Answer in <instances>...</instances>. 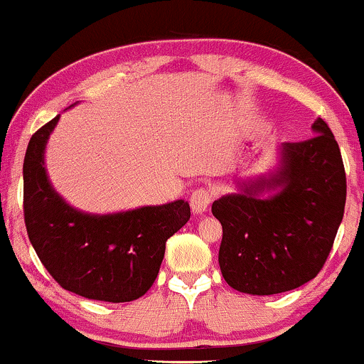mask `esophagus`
<instances>
[{"mask_svg":"<svg viewBox=\"0 0 364 364\" xmlns=\"http://www.w3.org/2000/svg\"><path fill=\"white\" fill-rule=\"evenodd\" d=\"M210 200H213V194L208 189H196L191 196V208L196 214H203L208 210Z\"/></svg>","mask_w":364,"mask_h":364,"instance_id":"1","label":"esophagus"}]
</instances>
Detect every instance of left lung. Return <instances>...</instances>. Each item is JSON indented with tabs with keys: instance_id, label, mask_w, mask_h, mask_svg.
Here are the masks:
<instances>
[{
	"instance_id": "8db88e82",
	"label": "left lung",
	"mask_w": 364,
	"mask_h": 364,
	"mask_svg": "<svg viewBox=\"0 0 364 364\" xmlns=\"http://www.w3.org/2000/svg\"><path fill=\"white\" fill-rule=\"evenodd\" d=\"M316 136L282 145L270 178L243 183L240 194L213 203L223 226L219 267L228 285L251 295L297 289L322 270L346 204V172L333 132L322 118ZM277 188L268 200L259 194Z\"/></svg>"
}]
</instances>
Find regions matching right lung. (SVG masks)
<instances>
[{"label": "right lung", "instance_id": "right-lung-1", "mask_svg": "<svg viewBox=\"0 0 364 364\" xmlns=\"http://www.w3.org/2000/svg\"><path fill=\"white\" fill-rule=\"evenodd\" d=\"M58 116L31 134L23 161V214L30 243L62 289L102 302H132L159 275L165 243L189 221L186 200L118 214H86L52 189L43 151Z\"/></svg>", "mask_w": 364, "mask_h": 364}]
</instances>
